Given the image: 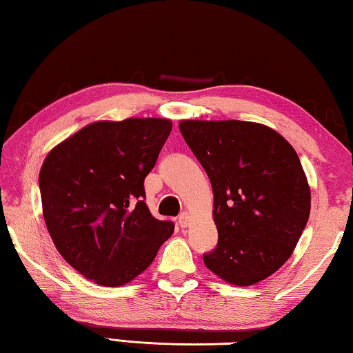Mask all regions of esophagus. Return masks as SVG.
Returning <instances> with one entry per match:
<instances>
[{"instance_id":"obj_1","label":"esophagus","mask_w":353,"mask_h":353,"mask_svg":"<svg viewBox=\"0 0 353 353\" xmlns=\"http://www.w3.org/2000/svg\"><path fill=\"white\" fill-rule=\"evenodd\" d=\"M177 223H179V225L182 227V229H185V227H187L188 223H190V214L187 212L181 213V214H179V218H177Z\"/></svg>"}]
</instances>
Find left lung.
Here are the masks:
<instances>
[{
  "mask_svg": "<svg viewBox=\"0 0 353 353\" xmlns=\"http://www.w3.org/2000/svg\"><path fill=\"white\" fill-rule=\"evenodd\" d=\"M183 140L213 188L218 244L205 266L249 286L290 259L310 216V187L301 160L276 130L238 121H181Z\"/></svg>",
  "mask_w": 353,
  "mask_h": 353,
  "instance_id": "obj_1",
  "label": "left lung"
}]
</instances>
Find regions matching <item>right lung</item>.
Here are the masks:
<instances>
[{
  "label": "right lung",
  "mask_w": 353,
  "mask_h": 353,
  "mask_svg": "<svg viewBox=\"0 0 353 353\" xmlns=\"http://www.w3.org/2000/svg\"><path fill=\"white\" fill-rule=\"evenodd\" d=\"M170 119L88 124L46 155L39 187L61 255L103 286L130 282L151 265L174 224L154 218L145 177L171 132Z\"/></svg>",
  "instance_id": "obj_1"
}]
</instances>
